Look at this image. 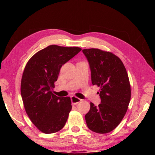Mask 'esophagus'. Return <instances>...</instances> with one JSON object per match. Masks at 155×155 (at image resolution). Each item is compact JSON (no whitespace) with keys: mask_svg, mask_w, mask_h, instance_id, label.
Wrapping results in <instances>:
<instances>
[{"mask_svg":"<svg viewBox=\"0 0 155 155\" xmlns=\"http://www.w3.org/2000/svg\"><path fill=\"white\" fill-rule=\"evenodd\" d=\"M81 99H80V98H77V97H76V96H72L71 97V101H72V104H78V103H79V102H81Z\"/></svg>","mask_w":155,"mask_h":155,"instance_id":"obj_1","label":"esophagus"}]
</instances>
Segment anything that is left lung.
<instances>
[{
	"mask_svg": "<svg viewBox=\"0 0 155 155\" xmlns=\"http://www.w3.org/2000/svg\"><path fill=\"white\" fill-rule=\"evenodd\" d=\"M91 70L93 85L101 87L98 92L101 103H90L85 115L87 127L97 133L115 129L127 113L131 91L127 70L118 57L98 48L83 50Z\"/></svg>",
	"mask_w": 155,
	"mask_h": 155,
	"instance_id": "1",
	"label": "left lung"
}]
</instances>
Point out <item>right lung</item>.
Returning <instances> with one entry per match:
<instances>
[{"mask_svg": "<svg viewBox=\"0 0 155 155\" xmlns=\"http://www.w3.org/2000/svg\"><path fill=\"white\" fill-rule=\"evenodd\" d=\"M81 51L78 47L51 45L35 53L26 65L21 96L28 117L41 132L56 133L65 126L71 100L55 96L52 90L62 65Z\"/></svg>", "mask_w": 155, "mask_h": 155, "instance_id": "obj_1", "label": "right lung"}]
</instances>
